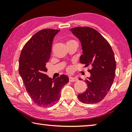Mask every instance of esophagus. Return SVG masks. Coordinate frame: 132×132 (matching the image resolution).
Segmentation results:
<instances>
[{"label": "esophagus", "mask_w": 132, "mask_h": 132, "mask_svg": "<svg viewBox=\"0 0 132 132\" xmlns=\"http://www.w3.org/2000/svg\"><path fill=\"white\" fill-rule=\"evenodd\" d=\"M77 80H78V79L76 77H71V76L69 77V81H70V82H75V81H77Z\"/></svg>", "instance_id": "obj_1"}]
</instances>
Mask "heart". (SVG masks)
I'll return each instance as SVG.
<instances>
[{
  "mask_svg": "<svg viewBox=\"0 0 132 132\" xmlns=\"http://www.w3.org/2000/svg\"><path fill=\"white\" fill-rule=\"evenodd\" d=\"M70 41H71H71H68L67 42H70ZM71 68H68V70H69V71H70V70H71Z\"/></svg>",
  "mask_w": 132,
  "mask_h": 132,
  "instance_id": "b5f03b06",
  "label": "heart"
}]
</instances>
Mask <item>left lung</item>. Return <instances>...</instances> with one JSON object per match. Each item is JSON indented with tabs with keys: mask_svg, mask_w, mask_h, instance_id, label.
Segmentation results:
<instances>
[{
	"mask_svg": "<svg viewBox=\"0 0 132 132\" xmlns=\"http://www.w3.org/2000/svg\"><path fill=\"white\" fill-rule=\"evenodd\" d=\"M70 30L81 43L82 55L80 63L85 67H91L88 71L91 76L85 80L88 87L78 95V98L84 103H97L105 97L113 82L116 70L114 53L108 41L94 28L79 27Z\"/></svg>",
	"mask_w": 132,
	"mask_h": 132,
	"instance_id": "1",
	"label": "left lung"
}]
</instances>
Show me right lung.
Returning <instances> with one entry per match:
<instances>
[{"mask_svg":"<svg viewBox=\"0 0 132 132\" xmlns=\"http://www.w3.org/2000/svg\"><path fill=\"white\" fill-rule=\"evenodd\" d=\"M59 31L52 29L38 31L24 46L20 56L19 74L29 95L39 106L54 105L61 97L62 87L69 81L65 75L56 79L46 75L53 40Z\"/></svg>","mask_w":132,"mask_h":132,"instance_id":"right-lung-1","label":"right lung"}]
</instances>
